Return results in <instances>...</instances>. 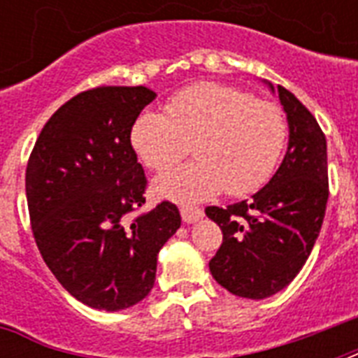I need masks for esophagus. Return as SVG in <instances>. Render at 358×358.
<instances>
[{
    "label": "esophagus",
    "instance_id": "esophagus-1",
    "mask_svg": "<svg viewBox=\"0 0 358 358\" xmlns=\"http://www.w3.org/2000/svg\"><path fill=\"white\" fill-rule=\"evenodd\" d=\"M182 213V219H184V223H196L199 219H202L204 212H202L201 208H195V206H184L180 210Z\"/></svg>",
    "mask_w": 358,
    "mask_h": 358
}]
</instances>
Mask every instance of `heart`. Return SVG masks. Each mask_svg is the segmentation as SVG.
I'll use <instances>...</instances> for the list:
<instances>
[{
	"label": "heart",
	"mask_w": 358,
	"mask_h": 358,
	"mask_svg": "<svg viewBox=\"0 0 358 358\" xmlns=\"http://www.w3.org/2000/svg\"><path fill=\"white\" fill-rule=\"evenodd\" d=\"M131 146L146 167L165 171L189 152L195 162L154 182L163 199L199 202L224 189L255 193L271 178L288 141L282 109L250 92L202 81L176 92L165 113L143 111L131 126Z\"/></svg>",
	"instance_id": "b5f03b06"
}]
</instances>
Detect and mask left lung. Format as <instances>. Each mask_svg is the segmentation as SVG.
Here are the masks:
<instances>
[{"label":"left lung","mask_w":358,"mask_h":358,"mask_svg":"<svg viewBox=\"0 0 358 358\" xmlns=\"http://www.w3.org/2000/svg\"><path fill=\"white\" fill-rule=\"evenodd\" d=\"M277 91L289 126L278 171L250 201L206 208L223 232L210 271L230 294L247 299H266L294 280L320 236L329 199L325 134L288 89Z\"/></svg>","instance_id":"obj_1"}]
</instances>
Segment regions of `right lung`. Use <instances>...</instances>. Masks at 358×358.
<instances>
[{
	"mask_svg": "<svg viewBox=\"0 0 358 358\" xmlns=\"http://www.w3.org/2000/svg\"><path fill=\"white\" fill-rule=\"evenodd\" d=\"M154 98L143 85L76 94L44 124L25 169L42 258L70 295L98 310H122L150 294L157 252L182 224L169 201L135 213L148 182L129 134Z\"/></svg>",
	"mask_w": 358,
	"mask_h": 358,
	"instance_id": "obj_1",
	"label": "right lung"
}]
</instances>
